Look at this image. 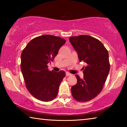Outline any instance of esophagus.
Instances as JSON below:
<instances>
[{"label":"esophagus","mask_w":127,"mask_h":127,"mask_svg":"<svg viewBox=\"0 0 127 127\" xmlns=\"http://www.w3.org/2000/svg\"><path fill=\"white\" fill-rule=\"evenodd\" d=\"M71 74L70 73H69V72H66V76H71Z\"/></svg>","instance_id":"1"}]
</instances>
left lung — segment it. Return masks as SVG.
<instances>
[{
    "instance_id": "obj_1",
    "label": "left lung",
    "mask_w": 127,
    "mask_h": 127,
    "mask_svg": "<svg viewBox=\"0 0 127 127\" xmlns=\"http://www.w3.org/2000/svg\"><path fill=\"white\" fill-rule=\"evenodd\" d=\"M69 41L79 62L87 64L83 68V78L76 76L77 82L71 88L72 96L79 102L89 101L100 93L106 82L110 68L108 51L100 40L91 36H72Z\"/></svg>"
}]
</instances>
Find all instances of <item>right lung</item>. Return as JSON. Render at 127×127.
Masks as SVG:
<instances>
[{
    "mask_svg": "<svg viewBox=\"0 0 127 127\" xmlns=\"http://www.w3.org/2000/svg\"><path fill=\"white\" fill-rule=\"evenodd\" d=\"M65 40L58 36L44 35L33 38L21 54V69L26 86L34 97L42 101H50L57 97L65 72L49 70Z\"/></svg>",
    "mask_w": 127,
    "mask_h": 127,
    "instance_id": "right-lung-1",
    "label": "right lung"
}]
</instances>
